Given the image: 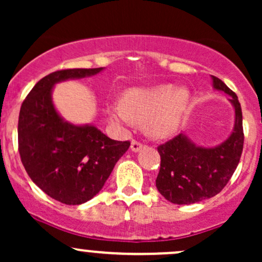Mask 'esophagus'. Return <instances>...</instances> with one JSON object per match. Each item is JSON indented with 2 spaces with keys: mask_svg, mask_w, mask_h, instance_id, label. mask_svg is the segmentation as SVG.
I'll use <instances>...</instances> for the list:
<instances>
[{
  "mask_svg": "<svg viewBox=\"0 0 262 262\" xmlns=\"http://www.w3.org/2000/svg\"><path fill=\"white\" fill-rule=\"evenodd\" d=\"M141 148H143V144H141L140 141H137V140H132V145H130V149L133 150L134 152H138V151H140Z\"/></svg>",
  "mask_w": 262,
  "mask_h": 262,
  "instance_id": "obj_1",
  "label": "esophagus"
}]
</instances>
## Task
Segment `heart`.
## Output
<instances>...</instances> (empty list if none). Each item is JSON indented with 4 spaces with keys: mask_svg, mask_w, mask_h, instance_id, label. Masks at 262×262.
<instances>
[{
    "mask_svg": "<svg viewBox=\"0 0 262 262\" xmlns=\"http://www.w3.org/2000/svg\"><path fill=\"white\" fill-rule=\"evenodd\" d=\"M191 93L186 87L162 83L152 87H133L123 95L122 102L107 107L114 124L130 127L146 122V130L155 138H167L179 129L187 110Z\"/></svg>",
    "mask_w": 262,
    "mask_h": 262,
    "instance_id": "1",
    "label": "heart"
}]
</instances>
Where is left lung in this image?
Wrapping results in <instances>:
<instances>
[{
	"label": "left lung",
	"mask_w": 262,
	"mask_h": 262,
	"mask_svg": "<svg viewBox=\"0 0 262 262\" xmlns=\"http://www.w3.org/2000/svg\"><path fill=\"white\" fill-rule=\"evenodd\" d=\"M213 87L230 96L235 111L233 132L215 146H201L183 132L158 148L160 171L156 188L171 203L192 204L214 197L233 176L244 145L243 113L237 96L218 77Z\"/></svg>",
	"instance_id": "8db88e82"
}]
</instances>
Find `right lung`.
Segmentation results:
<instances>
[{
	"label": "right lung",
	"instance_id": "add662e5",
	"mask_svg": "<svg viewBox=\"0 0 262 262\" xmlns=\"http://www.w3.org/2000/svg\"><path fill=\"white\" fill-rule=\"evenodd\" d=\"M102 70L68 69L49 74L35 83L19 111L18 150L27 173L48 196L69 206L95 197L130 145L111 139L92 124L65 121L53 103L55 83Z\"/></svg>",
	"mask_w": 262,
	"mask_h": 262
}]
</instances>
